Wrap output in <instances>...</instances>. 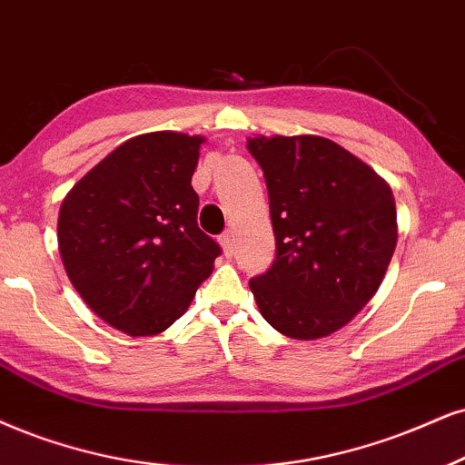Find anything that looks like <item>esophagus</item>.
<instances>
[{
	"label": "esophagus",
	"mask_w": 465,
	"mask_h": 465,
	"mask_svg": "<svg viewBox=\"0 0 465 465\" xmlns=\"http://www.w3.org/2000/svg\"><path fill=\"white\" fill-rule=\"evenodd\" d=\"M232 242H234V239H232L231 231H226L220 237V245L223 248V252H226V254H232Z\"/></svg>",
	"instance_id": "obj_1"
}]
</instances>
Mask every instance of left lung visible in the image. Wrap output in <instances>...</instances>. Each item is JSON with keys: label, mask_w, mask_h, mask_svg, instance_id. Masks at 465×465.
Returning a JSON list of instances; mask_svg holds the SVG:
<instances>
[{"label": "left lung", "mask_w": 465, "mask_h": 465, "mask_svg": "<svg viewBox=\"0 0 465 465\" xmlns=\"http://www.w3.org/2000/svg\"><path fill=\"white\" fill-rule=\"evenodd\" d=\"M276 234V261L250 280L269 325L297 341L345 328L377 293L397 248L392 189L321 135L250 137Z\"/></svg>", "instance_id": "obj_1"}]
</instances>
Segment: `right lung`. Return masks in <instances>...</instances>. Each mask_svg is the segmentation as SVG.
I'll return each instance as SVG.
<instances>
[{
	"label": "right lung",
	"instance_id": "add662e5",
	"mask_svg": "<svg viewBox=\"0 0 465 465\" xmlns=\"http://www.w3.org/2000/svg\"><path fill=\"white\" fill-rule=\"evenodd\" d=\"M203 135L153 131L123 142L74 183L57 215V245L90 311L129 336L183 317L220 256L198 228L192 187Z\"/></svg>",
	"mask_w": 465,
	"mask_h": 465
}]
</instances>
